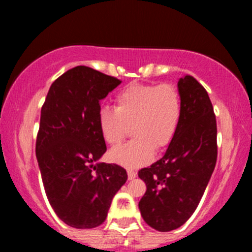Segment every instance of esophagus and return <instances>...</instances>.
<instances>
[{
    "instance_id": "obj_1",
    "label": "esophagus",
    "mask_w": 252,
    "mask_h": 252,
    "mask_svg": "<svg viewBox=\"0 0 252 252\" xmlns=\"http://www.w3.org/2000/svg\"><path fill=\"white\" fill-rule=\"evenodd\" d=\"M136 173L134 172V170H131V169H128V179L129 180H134V179L136 178Z\"/></svg>"
}]
</instances>
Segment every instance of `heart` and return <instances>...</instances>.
<instances>
[{
  "instance_id": "b5f03b06",
  "label": "heart",
  "mask_w": 252,
  "mask_h": 252,
  "mask_svg": "<svg viewBox=\"0 0 252 252\" xmlns=\"http://www.w3.org/2000/svg\"><path fill=\"white\" fill-rule=\"evenodd\" d=\"M115 109L103 106L97 124L103 140L117 146L131 128L134 140L110 152V158L126 168H138L153 160L155 149L166 148L178 131L182 104L172 84H132L116 96Z\"/></svg>"
}]
</instances>
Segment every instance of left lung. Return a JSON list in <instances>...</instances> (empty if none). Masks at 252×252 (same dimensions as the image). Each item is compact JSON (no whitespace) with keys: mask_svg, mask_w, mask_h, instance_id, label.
<instances>
[{"mask_svg":"<svg viewBox=\"0 0 252 252\" xmlns=\"http://www.w3.org/2000/svg\"><path fill=\"white\" fill-rule=\"evenodd\" d=\"M182 112L178 131L162 158L138 172L147 190L138 209L161 232L180 227L193 215L217 162V122L204 86L192 76L178 82Z\"/></svg>","mask_w":252,"mask_h":252,"instance_id":"1","label":"left lung"}]
</instances>
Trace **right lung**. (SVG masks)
Returning <instances> with one entry per match:
<instances>
[{"label":"right lung","instance_id":"add662e5","mask_svg":"<svg viewBox=\"0 0 252 252\" xmlns=\"http://www.w3.org/2000/svg\"><path fill=\"white\" fill-rule=\"evenodd\" d=\"M121 83L77 66L52 84L42 105L37 163L52 209L68 226H99L128 179L121 166L98 162L106 152L97 124L100 100Z\"/></svg>","mask_w":252,"mask_h":252}]
</instances>
